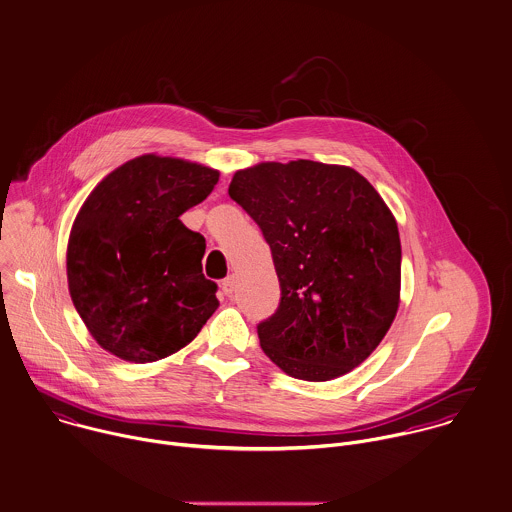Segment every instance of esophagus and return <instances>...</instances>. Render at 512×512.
<instances>
[{
	"label": "esophagus",
	"mask_w": 512,
	"mask_h": 512,
	"mask_svg": "<svg viewBox=\"0 0 512 512\" xmlns=\"http://www.w3.org/2000/svg\"><path fill=\"white\" fill-rule=\"evenodd\" d=\"M220 288H222V292L226 293V295H232L234 288H236V280H234V276L224 278V280H222V284H220Z\"/></svg>",
	"instance_id": "esophagus-1"
}]
</instances>
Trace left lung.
<instances>
[{"mask_svg": "<svg viewBox=\"0 0 512 512\" xmlns=\"http://www.w3.org/2000/svg\"><path fill=\"white\" fill-rule=\"evenodd\" d=\"M228 195L270 244L276 313L258 323L264 353L293 378L323 382L361 365L400 299L398 226L361 173L309 159L236 171Z\"/></svg>", "mask_w": 512, "mask_h": 512, "instance_id": "left-lung-1", "label": "left lung"}]
</instances>
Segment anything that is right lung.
I'll use <instances>...</instances> for the list:
<instances>
[{
	"label": "right lung",
	"instance_id": "add662e5",
	"mask_svg": "<svg viewBox=\"0 0 512 512\" xmlns=\"http://www.w3.org/2000/svg\"><path fill=\"white\" fill-rule=\"evenodd\" d=\"M219 171L142 155L88 195L76 215L67 276L96 343L130 363H153L191 343L219 307L203 274L205 238L179 217L205 201Z\"/></svg>",
	"mask_w": 512,
	"mask_h": 512
}]
</instances>
